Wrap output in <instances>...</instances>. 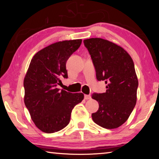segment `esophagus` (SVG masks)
<instances>
[{"instance_id":"esophagus-1","label":"esophagus","mask_w":159,"mask_h":159,"mask_svg":"<svg viewBox=\"0 0 159 159\" xmlns=\"http://www.w3.org/2000/svg\"><path fill=\"white\" fill-rule=\"evenodd\" d=\"M84 98H85V99H86V100H87V99H91V96L90 95H84Z\"/></svg>"}]
</instances>
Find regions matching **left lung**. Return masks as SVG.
Listing matches in <instances>:
<instances>
[{"instance_id":"left-lung-1","label":"left lung","mask_w":159,"mask_h":159,"mask_svg":"<svg viewBox=\"0 0 159 159\" xmlns=\"http://www.w3.org/2000/svg\"><path fill=\"white\" fill-rule=\"evenodd\" d=\"M90 55L99 81L104 80L107 90L93 93L99 109L92 114L93 121L102 128H116L123 124L137 101L138 80L130 55L120 46L99 38L83 41Z\"/></svg>"}]
</instances>
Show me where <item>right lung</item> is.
Here are the masks:
<instances>
[{
	"label": "right lung",
	"instance_id": "right-lung-1",
	"mask_svg": "<svg viewBox=\"0 0 159 159\" xmlns=\"http://www.w3.org/2000/svg\"><path fill=\"white\" fill-rule=\"evenodd\" d=\"M81 39L57 42L35 55L24 80L25 104L36 127L46 133L65 128L72 109L84 98L83 93L58 89L67 79L66 63L81 44Z\"/></svg>",
	"mask_w": 159,
	"mask_h": 159
}]
</instances>
